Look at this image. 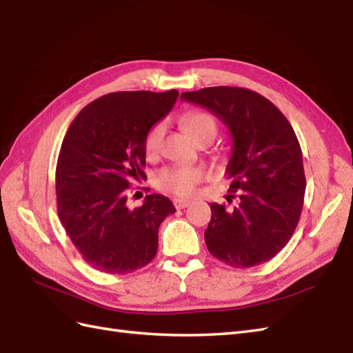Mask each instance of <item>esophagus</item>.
I'll list each match as a JSON object with an SVG mask.
<instances>
[{
  "label": "esophagus",
  "instance_id": "esophagus-1",
  "mask_svg": "<svg viewBox=\"0 0 353 353\" xmlns=\"http://www.w3.org/2000/svg\"><path fill=\"white\" fill-rule=\"evenodd\" d=\"M173 203H174V207L177 210H183V208H186L190 204V201L189 199H179V198H176Z\"/></svg>",
  "mask_w": 353,
  "mask_h": 353
}]
</instances>
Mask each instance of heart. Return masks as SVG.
I'll return each instance as SVG.
<instances>
[{
  "label": "heart",
  "instance_id": "b5f03b06",
  "mask_svg": "<svg viewBox=\"0 0 353 353\" xmlns=\"http://www.w3.org/2000/svg\"><path fill=\"white\" fill-rule=\"evenodd\" d=\"M182 124L185 132L195 143L201 142V140H210V142H213V139L217 134V123L214 117L210 115L208 112H204V110H194V112H189L183 118ZM163 136V121L155 123L148 130L143 143L145 154L148 157H155L158 154ZM201 179H203V171L199 168L173 165L159 170L157 173L155 182L158 188L165 190V192L174 194L179 196H186L192 194V190L201 182Z\"/></svg>",
  "mask_w": 353,
  "mask_h": 353
}]
</instances>
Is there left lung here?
Listing matches in <instances>:
<instances>
[{
	"instance_id": "left-lung-1",
	"label": "left lung",
	"mask_w": 353,
	"mask_h": 353,
	"mask_svg": "<svg viewBox=\"0 0 353 353\" xmlns=\"http://www.w3.org/2000/svg\"><path fill=\"white\" fill-rule=\"evenodd\" d=\"M182 99L211 110L234 139L226 171L230 201L236 194L238 204L210 205V254L232 268L269 261L293 236L303 208L306 177L293 127L270 100L248 88L207 87Z\"/></svg>"
}]
</instances>
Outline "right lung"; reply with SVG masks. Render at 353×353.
Returning a JSON list of instances; mask_svg holds the SVG:
<instances>
[{
	"label": "right lung",
	"instance_id": "add662e5",
	"mask_svg": "<svg viewBox=\"0 0 353 353\" xmlns=\"http://www.w3.org/2000/svg\"><path fill=\"white\" fill-rule=\"evenodd\" d=\"M164 93L117 92L88 103L69 125L56 165L57 214L87 263L124 275L157 254L161 221L176 208L164 195H146L128 208L132 180L145 179V136L177 100Z\"/></svg>",
	"mask_w": 353,
	"mask_h": 353
}]
</instances>
